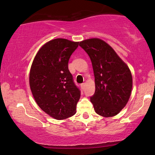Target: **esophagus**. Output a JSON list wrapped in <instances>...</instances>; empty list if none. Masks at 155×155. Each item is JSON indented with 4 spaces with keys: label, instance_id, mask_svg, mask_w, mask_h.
<instances>
[{
    "label": "esophagus",
    "instance_id": "1",
    "mask_svg": "<svg viewBox=\"0 0 155 155\" xmlns=\"http://www.w3.org/2000/svg\"><path fill=\"white\" fill-rule=\"evenodd\" d=\"M85 83H82L81 85V87L83 89V90H84V88H85Z\"/></svg>",
    "mask_w": 155,
    "mask_h": 155
}]
</instances>
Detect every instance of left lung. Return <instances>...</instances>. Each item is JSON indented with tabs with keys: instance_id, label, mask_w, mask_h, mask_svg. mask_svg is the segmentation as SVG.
<instances>
[{
	"instance_id": "left-lung-1",
	"label": "left lung",
	"mask_w": 155,
	"mask_h": 155,
	"mask_svg": "<svg viewBox=\"0 0 155 155\" xmlns=\"http://www.w3.org/2000/svg\"><path fill=\"white\" fill-rule=\"evenodd\" d=\"M92 64L95 93L90 97L96 114L113 117L126 106L130 96L133 78L128 65L105 41L91 38L80 41Z\"/></svg>"
}]
</instances>
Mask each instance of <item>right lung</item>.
<instances>
[{"mask_svg":"<svg viewBox=\"0 0 155 155\" xmlns=\"http://www.w3.org/2000/svg\"><path fill=\"white\" fill-rule=\"evenodd\" d=\"M78 42L57 38L48 41L33 59L29 85L35 101L41 110L56 120L76 114L81 91L68 70V61Z\"/></svg>","mask_w":155,"mask_h":155,"instance_id":"obj_1","label":"right lung"}]
</instances>
